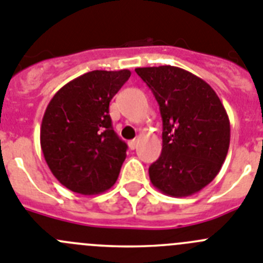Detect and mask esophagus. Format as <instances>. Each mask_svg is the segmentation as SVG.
I'll list each match as a JSON object with an SVG mask.
<instances>
[{
	"mask_svg": "<svg viewBox=\"0 0 263 263\" xmlns=\"http://www.w3.org/2000/svg\"><path fill=\"white\" fill-rule=\"evenodd\" d=\"M137 143H139V141H137L136 139H134V140H129V141H128V146H129V149H132V151H134V149H136Z\"/></svg>",
	"mask_w": 263,
	"mask_h": 263,
	"instance_id": "esophagus-1",
	"label": "esophagus"
}]
</instances>
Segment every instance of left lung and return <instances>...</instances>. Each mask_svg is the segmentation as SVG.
Here are the masks:
<instances>
[{"instance_id":"8db88e82","label":"left lung","mask_w":263,"mask_h":263,"mask_svg":"<svg viewBox=\"0 0 263 263\" xmlns=\"http://www.w3.org/2000/svg\"><path fill=\"white\" fill-rule=\"evenodd\" d=\"M162 118V151L149 166L161 193L176 198L205 187L221 169L231 140L229 119L210 85L172 65L136 68Z\"/></svg>"}]
</instances>
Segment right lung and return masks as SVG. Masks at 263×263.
<instances>
[{
	"mask_svg": "<svg viewBox=\"0 0 263 263\" xmlns=\"http://www.w3.org/2000/svg\"><path fill=\"white\" fill-rule=\"evenodd\" d=\"M131 72L93 70L64 85L49 101L40 146L52 174L82 195L114 186L127 144L112 129L108 106Z\"/></svg>",
	"mask_w": 263,
	"mask_h": 263,
	"instance_id": "right-lung-1",
	"label": "right lung"
}]
</instances>
